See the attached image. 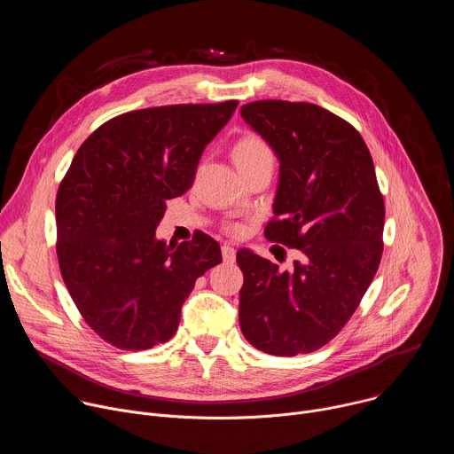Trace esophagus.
Returning a JSON list of instances; mask_svg holds the SVG:
<instances>
[{
	"instance_id": "esophagus-1",
	"label": "esophagus",
	"mask_w": 454,
	"mask_h": 454,
	"mask_svg": "<svg viewBox=\"0 0 454 454\" xmlns=\"http://www.w3.org/2000/svg\"><path fill=\"white\" fill-rule=\"evenodd\" d=\"M221 251H223V261L224 262H233L235 261V247L233 246H230V244H224L223 247H221Z\"/></svg>"
}]
</instances>
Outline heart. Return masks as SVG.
I'll list each match as a JSON object with an SVG mask.
<instances>
[{
	"instance_id": "1",
	"label": "heart",
	"mask_w": 454,
	"mask_h": 454,
	"mask_svg": "<svg viewBox=\"0 0 454 454\" xmlns=\"http://www.w3.org/2000/svg\"><path fill=\"white\" fill-rule=\"evenodd\" d=\"M233 161L239 170H246L258 163H273V154L270 145L256 135H244L237 140L233 147ZM231 233H240L242 228L233 224L230 226Z\"/></svg>"
}]
</instances>
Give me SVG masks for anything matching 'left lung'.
<instances>
[{"label":"left lung","mask_w":454,"mask_h":454,"mask_svg":"<svg viewBox=\"0 0 454 454\" xmlns=\"http://www.w3.org/2000/svg\"><path fill=\"white\" fill-rule=\"evenodd\" d=\"M240 114L280 161L264 235L301 253L280 271L237 251L240 331L266 354H309L345 327L377 273L384 201L373 160L348 121L316 104L256 100Z\"/></svg>","instance_id":"1"}]
</instances>
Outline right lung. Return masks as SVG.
Returning a JSON list of instances; mask_svg holds the SVG:
<instances>
[{
    "mask_svg": "<svg viewBox=\"0 0 454 454\" xmlns=\"http://www.w3.org/2000/svg\"><path fill=\"white\" fill-rule=\"evenodd\" d=\"M237 100L123 113L79 147L55 200L57 258L88 325L121 350L168 341L196 280L223 262L203 231L167 244L156 226L192 186L205 147Z\"/></svg>",
    "mask_w": 454,
    "mask_h": 454,
    "instance_id": "add662e5",
    "label": "right lung"
}]
</instances>
